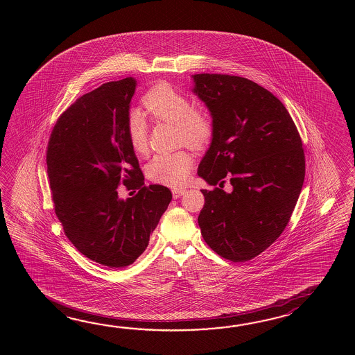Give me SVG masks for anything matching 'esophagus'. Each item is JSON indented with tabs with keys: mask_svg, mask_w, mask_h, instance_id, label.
<instances>
[{
	"mask_svg": "<svg viewBox=\"0 0 355 355\" xmlns=\"http://www.w3.org/2000/svg\"><path fill=\"white\" fill-rule=\"evenodd\" d=\"M185 193V189H174L173 190V196H174V198H180L182 194Z\"/></svg>",
	"mask_w": 355,
	"mask_h": 355,
	"instance_id": "1",
	"label": "esophagus"
}]
</instances>
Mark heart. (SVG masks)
I'll use <instances>...</instances> for the list:
<instances>
[{
  "mask_svg": "<svg viewBox=\"0 0 355 355\" xmlns=\"http://www.w3.org/2000/svg\"><path fill=\"white\" fill-rule=\"evenodd\" d=\"M147 113L155 121L173 123L178 128V139L193 148H203L211 144L214 136V121L203 109H196L187 94L173 85L159 83L148 89L142 98ZM127 137L132 150L138 156L150 152L148 124L138 109L130 110L127 116ZM193 166V157L187 151L162 152L147 164L146 176L157 184L179 187L188 179Z\"/></svg>",
  "mask_w": 355,
  "mask_h": 355,
  "instance_id": "heart-1",
  "label": "heart"
}]
</instances>
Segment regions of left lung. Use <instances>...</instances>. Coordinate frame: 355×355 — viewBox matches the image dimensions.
I'll use <instances>...</instances> for the list:
<instances>
[{
	"label": "left lung",
	"mask_w": 355,
	"mask_h": 355,
	"mask_svg": "<svg viewBox=\"0 0 355 355\" xmlns=\"http://www.w3.org/2000/svg\"><path fill=\"white\" fill-rule=\"evenodd\" d=\"M194 92L208 106L216 130L198 175V217L204 241L234 263L257 257L279 237L301 193L304 152L295 121L270 91L239 76H193ZM232 192L223 188L225 181Z\"/></svg>",
	"instance_id": "1"
}]
</instances>
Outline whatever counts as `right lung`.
<instances>
[{
  "label": "right lung",
  "instance_id": "right-lung-1",
  "mask_svg": "<svg viewBox=\"0 0 355 355\" xmlns=\"http://www.w3.org/2000/svg\"><path fill=\"white\" fill-rule=\"evenodd\" d=\"M136 80L103 83L60 114L48 141L46 173L54 211L83 255L112 269L133 264L173 199L164 185H144L127 137ZM138 188L121 201L116 188Z\"/></svg>",
  "mask_w": 355,
  "mask_h": 355
}]
</instances>
